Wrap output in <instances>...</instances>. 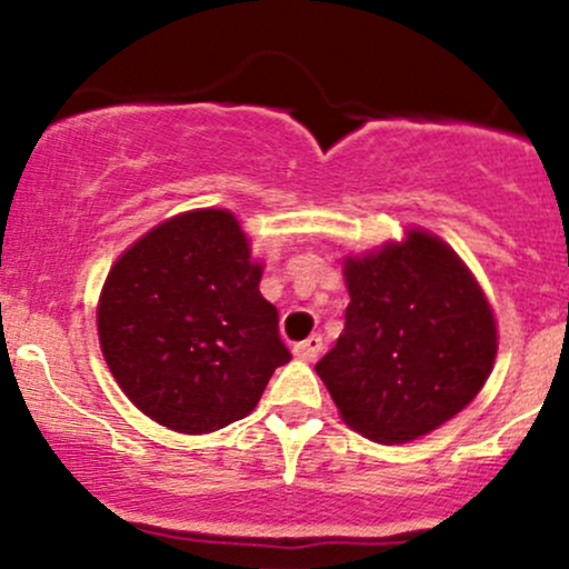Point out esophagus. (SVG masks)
Here are the masks:
<instances>
[{
	"instance_id": "34e87169",
	"label": "esophagus",
	"mask_w": 569,
	"mask_h": 569,
	"mask_svg": "<svg viewBox=\"0 0 569 569\" xmlns=\"http://www.w3.org/2000/svg\"><path fill=\"white\" fill-rule=\"evenodd\" d=\"M323 350V337L321 335H310L305 339V342H299L293 352H297V358H302V361H316L318 356H321Z\"/></svg>"
}]
</instances>
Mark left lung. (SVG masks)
Masks as SVG:
<instances>
[{
    "mask_svg": "<svg viewBox=\"0 0 569 569\" xmlns=\"http://www.w3.org/2000/svg\"><path fill=\"white\" fill-rule=\"evenodd\" d=\"M345 331L316 371L352 430L380 443L430 433L473 401L498 352L492 307L436 234L345 259Z\"/></svg>",
    "mask_w": 569,
    "mask_h": 569,
    "instance_id": "8db88e82",
    "label": "left lung"
}]
</instances>
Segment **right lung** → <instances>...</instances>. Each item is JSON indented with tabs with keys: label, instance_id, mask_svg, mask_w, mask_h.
Wrapping results in <instances>:
<instances>
[{
	"label": "right lung",
	"instance_id": "obj_1",
	"mask_svg": "<svg viewBox=\"0 0 569 569\" xmlns=\"http://www.w3.org/2000/svg\"><path fill=\"white\" fill-rule=\"evenodd\" d=\"M259 280L230 211L181 213L136 240L98 299V339L122 393L176 433L251 415L291 361Z\"/></svg>",
	"mask_w": 569,
	"mask_h": 569
}]
</instances>
